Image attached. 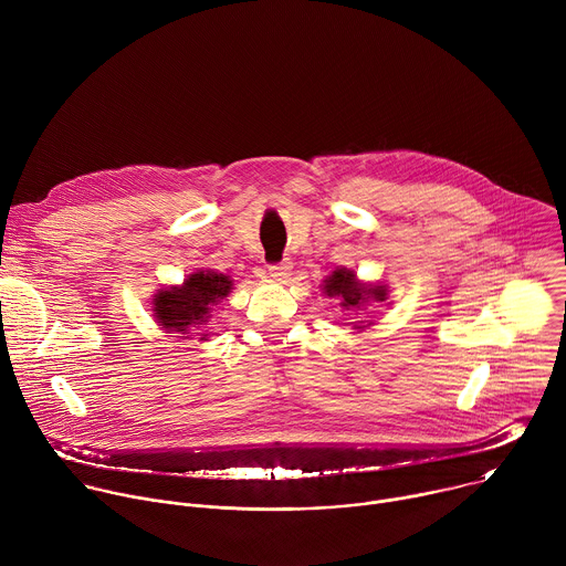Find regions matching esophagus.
<instances>
[{
    "mask_svg": "<svg viewBox=\"0 0 566 566\" xmlns=\"http://www.w3.org/2000/svg\"><path fill=\"white\" fill-rule=\"evenodd\" d=\"M291 262H280V264H273L271 269H269V273H271V277L275 280V282H286L289 280V275H291Z\"/></svg>",
    "mask_w": 566,
    "mask_h": 566,
    "instance_id": "esophagus-1",
    "label": "esophagus"
}]
</instances>
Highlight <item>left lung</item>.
<instances>
[{
    "mask_svg": "<svg viewBox=\"0 0 566 566\" xmlns=\"http://www.w3.org/2000/svg\"><path fill=\"white\" fill-rule=\"evenodd\" d=\"M325 293L329 297H338L340 306L345 311H360L369 300L374 302H385L387 300V286L378 284H363L356 280V273L349 269H336L327 280H325ZM363 322V319H360ZM354 329H365V327H354Z\"/></svg>",
    "mask_w": 566,
    "mask_h": 566,
    "instance_id": "1",
    "label": "left lung"
}]
</instances>
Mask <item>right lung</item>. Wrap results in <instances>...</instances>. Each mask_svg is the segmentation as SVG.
Wrapping results in <instances>:
<instances>
[{
	"mask_svg": "<svg viewBox=\"0 0 566 566\" xmlns=\"http://www.w3.org/2000/svg\"><path fill=\"white\" fill-rule=\"evenodd\" d=\"M232 289V280L214 271H197L186 277L181 286L160 289L154 295V317L166 334H181L188 338L195 332H203L210 322L212 306L221 302ZM206 340L208 334H197Z\"/></svg>",
	"mask_w": 566,
	"mask_h": 566,
	"instance_id": "obj_1",
	"label": "right lung"
}]
</instances>
